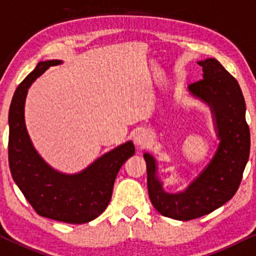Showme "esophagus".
<instances>
[{
	"mask_svg": "<svg viewBox=\"0 0 256 256\" xmlns=\"http://www.w3.org/2000/svg\"><path fill=\"white\" fill-rule=\"evenodd\" d=\"M134 144L138 146H145L150 140V134L145 130H138L134 137Z\"/></svg>",
	"mask_w": 256,
	"mask_h": 256,
	"instance_id": "34e87169",
	"label": "esophagus"
}]
</instances>
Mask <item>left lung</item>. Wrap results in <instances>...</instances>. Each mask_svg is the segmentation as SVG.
I'll use <instances>...</instances> for the list:
<instances>
[{"label":"left lung","mask_w":256,"mask_h":256,"mask_svg":"<svg viewBox=\"0 0 256 256\" xmlns=\"http://www.w3.org/2000/svg\"><path fill=\"white\" fill-rule=\"evenodd\" d=\"M204 80L188 85L190 96L205 103L213 118L219 139L216 151L202 172L176 193L164 190L158 165L145 152L148 196L164 216L188 221L206 216L224 205L236 193L250 150V134L246 122V103L236 80L216 58L198 62Z\"/></svg>","instance_id":"left-lung-1"}]
</instances>
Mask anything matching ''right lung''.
<instances>
[{
  "label": "right lung",
  "instance_id": "obj_1",
  "mask_svg": "<svg viewBox=\"0 0 256 256\" xmlns=\"http://www.w3.org/2000/svg\"><path fill=\"white\" fill-rule=\"evenodd\" d=\"M62 63L60 60L40 62L17 86L9 108V168L37 214L66 224H85L106 208L116 176L136 148L131 140L126 142L74 174L57 171L40 156L26 126V98L37 78Z\"/></svg>",
  "mask_w": 256,
  "mask_h": 256
}]
</instances>
